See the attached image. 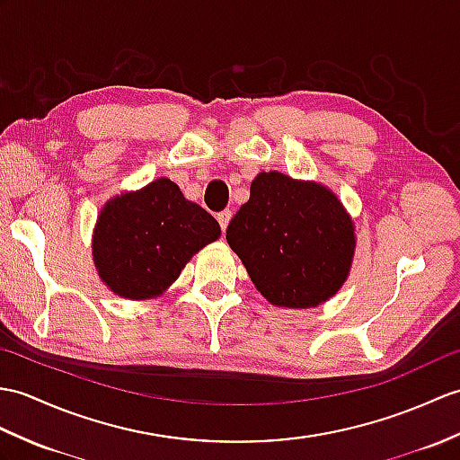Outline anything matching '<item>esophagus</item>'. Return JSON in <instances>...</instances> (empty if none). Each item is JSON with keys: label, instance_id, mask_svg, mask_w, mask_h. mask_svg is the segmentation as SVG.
<instances>
[{"label": "esophagus", "instance_id": "obj_1", "mask_svg": "<svg viewBox=\"0 0 460 460\" xmlns=\"http://www.w3.org/2000/svg\"><path fill=\"white\" fill-rule=\"evenodd\" d=\"M231 217H233V213L229 211V209H226V211H221V213H217V221H219V226H221V229L226 231L227 229V226H229V221H231Z\"/></svg>", "mask_w": 460, "mask_h": 460}]
</instances>
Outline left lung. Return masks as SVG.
<instances>
[{
    "mask_svg": "<svg viewBox=\"0 0 460 460\" xmlns=\"http://www.w3.org/2000/svg\"><path fill=\"white\" fill-rule=\"evenodd\" d=\"M355 226L339 198L317 181L261 172L234 213L227 243L272 305L307 309L345 284L355 256Z\"/></svg>",
    "mask_w": 460,
    "mask_h": 460,
    "instance_id": "8db88e82",
    "label": "left lung"
}]
</instances>
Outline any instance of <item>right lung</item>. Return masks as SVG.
<instances>
[{
    "mask_svg": "<svg viewBox=\"0 0 460 460\" xmlns=\"http://www.w3.org/2000/svg\"><path fill=\"white\" fill-rule=\"evenodd\" d=\"M219 234L213 216L186 199L172 180L158 178L102 208L92 241L93 262L113 294L151 300Z\"/></svg>",
    "mask_w": 460,
    "mask_h": 460,
    "instance_id": "obj_1",
    "label": "right lung"
}]
</instances>
